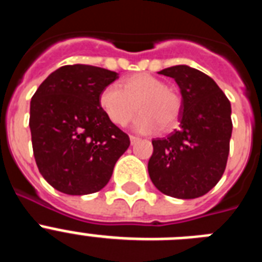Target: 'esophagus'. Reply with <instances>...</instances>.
Instances as JSON below:
<instances>
[{"label":"esophagus","mask_w":262,"mask_h":262,"mask_svg":"<svg viewBox=\"0 0 262 262\" xmlns=\"http://www.w3.org/2000/svg\"><path fill=\"white\" fill-rule=\"evenodd\" d=\"M129 140H131V144H135L136 142H139V138H136L134 135H129Z\"/></svg>","instance_id":"34e87169"}]
</instances>
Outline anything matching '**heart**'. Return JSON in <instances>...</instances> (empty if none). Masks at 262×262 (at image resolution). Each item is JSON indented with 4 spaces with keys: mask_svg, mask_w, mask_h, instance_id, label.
I'll return each mask as SVG.
<instances>
[{
    "mask_svg": "<svg viewBox=\"0 0 262 262\" xmlns=\"http://www.w3.org/2000/svg\"><path fill=\"white\" fill-rule=\"evenodd\" d=\"M99 107L115 126H126L133 119L136 108L140 111L135 120L136 131L154 133L163 126L169 128L177 122L181 99L161 80L147 73L124 78L119 84L108 85L99 93Z\"/></svg>",
    "mask_w": 262,
    "mask_h": 262,
    "instance_id": "obj_1",
    "label": "heart"
}]
</instances>
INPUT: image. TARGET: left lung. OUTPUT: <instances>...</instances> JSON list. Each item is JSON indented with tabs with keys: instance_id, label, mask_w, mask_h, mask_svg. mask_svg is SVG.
<instances>
[{
	"instance_id": "8db88e82",
	"label": "left lung",
	"mask_w": 262,
	"mask_h": 262,
	"mask_svg": "<svg viewBox=\"0 0 262 262\" xmlns=\"http://www.w3.org/2000/svg\"><path fill=\"white\" fill-rule=\"evenodd\" d=\"M159 73L174 78L180 88V127L152 140L148 173L161 193L193 200L209 193L224 173L232 134L231 103L216 82L198 69L174 66Z\"/></svg>"
}]
</instances>
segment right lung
Instances as JSON below:
<instances>
[{
    "label": "right lung",
    "instance_id": "add662e5",
    "mask_svg": "<svg viewBox=\"0 0 262 262\" xmlns=\"http://www.w3.org/2000/svg\"><path fill=\"white\" fill-rule=\"evenodd\" d=\"M117 72L64 66L40 84L30 103L36 165L46 181L69 195L99 191L129 147V138L99 107V93Z\"/></svg>",
    "mask_w": 262,
    "mask_h": 262
}]
</instances>
